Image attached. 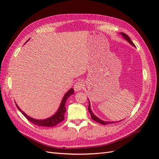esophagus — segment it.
<instances>
[{
    "mask_svg": "<svg viewBox=\"0 0 159 159\" xmlns=\"http://www.w3.org/2000/svg\"><path fill=\"white\" fill-rule=\"evenodd\" d=\"M74 90L75 91H81V89H82L84 88V84L81 81L79 80L77 81V82L74 84Z\"/></svg>",
    "mask_w": 159,
    "mask_h": 159,
    "instance_id": "esophagus-1",
    "label": "esophagus"
}]
</instances>
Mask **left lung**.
Listing matches in <instances>:
<instances>
[{"mask_svg": "<svg viewBox=\"0 0 159 159\" xmlns=\"http://www.w3.org/2000/svg\"><path fill=\"white\" fill-rule=\"evenodd\" d=\"M120 34H121L123 36V37L124 38V39H125V40L129 43V44H131L132 46L135 47V46H134V44H133V42L131 40V39H130V38L126 34H125V33H123V32H121ZM88 111H89V113H90V115H91V118H92V119L94 120V121H95L96 122H98V123H100V124H102V125H108V124H111V123H117V122H115V121H103V120H102V119H100L99 118H98L97 116H95V115H94V113L92 112V111H91V105H90L89 101Z\"/></svg>", "mask_w": 159, "mask_h": 159, "instance_id": "obj_1", "label": "left lung"}]
</instances>
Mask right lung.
<instances>
[{"label":"right lung","instance_id":"1","mask_svg":"<svg viewBox=\"0 0 159 159\" xmlns=\"http://www.w3.org/2000/svg\"><path fill=\"white\" fill-rule=\"evenodd\" d=\"M74 93V90L73 88H71L68 92H67L64 96L63 99H62L60 107L57 109V111L56 112V113L54 115H53L52 116L45 119H36L32 118L30 117L27 115L25 112L22 111L20 109V107H18V105L16 103V105L17 108L18 109V110L23 114L24 116H25L28 121H30L31 123H32L33 124L36 125L38 126H40V127H54L56 125H57L58 123H61L63 120L64 119V114L66 111V101L68 99V98L70 97V95H71Z\"/></svg>","mask_w":159,"mask_h":159}]
</instances>
